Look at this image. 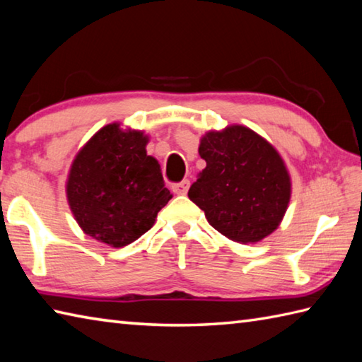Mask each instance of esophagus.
<instances>
[{"mask_svg":"<svg viewBox=\"0 0 362 362\" xmlns=\"http://www.w3.org/2000/svg\"><path fill=\"white\" fill-rule=\"evenodd\" d=\"M173 189H174V193H177V194H187L188 189H189V180L185 179V180H182L179 183H174Z\"/></svg>","mask_w":362,"mask_h":362,"instance_id":"34e87169","label":"esophagus"}]
</instances>
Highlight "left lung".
I'll use <instances>...</instances> for the list:
<instances>
[{"label":"left lung","mask_w":362,"mask_h":362,"mask_svg":"<svg viewBox=\"0 0 362 362\" xmlns=\"http://www.w3.org/2000/svg\"><path fill=\"white\" fill-rule=\"evenodd\" d=\"M207 166L188 197L211 228L240 243H256L278 228L290 201V177L279 153L242 125L201 139Z\"/></svg>","instance_id":"8db88e82"}]
</instances>
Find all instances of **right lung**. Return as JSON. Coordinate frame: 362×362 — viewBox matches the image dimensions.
I'll list each match as a JSON object with an SVG mask.
<instances>
[{
  "mask_svg": "<svg viewBox=\"0 0 362 362\" xmlns=\"http://www.w3.org/2000/svg\"><path fill=\"white\" fill-rule=\"evenodd\" d=\"M146 144L141 132L110 124L76 155L67 182L69 205L80 228L98 242L130 245L152 228L173 197Z\"/></svg>",
  "mask_w": 362,
  "mask_h": 362,
  "instance_id": "obj_1",
  "label": "right lung"
}]
</instances>
